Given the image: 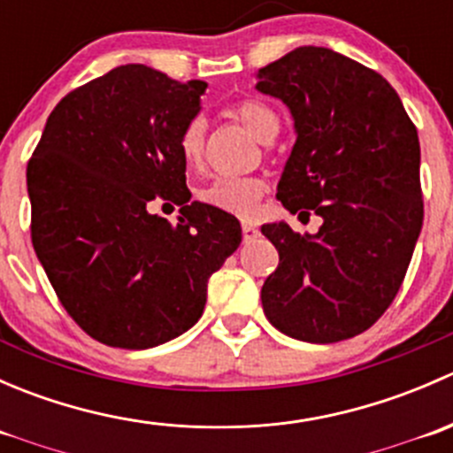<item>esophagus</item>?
I'll return each mask as SVG.
<instances>
[{"mask_svg":"<svg viewBox=\"0 0 453 453\" xmlns=\"http://www.w3.org/2000/svg\"><path fill=\"white\" fill-rule=\"evenodd\" d=\"M258 236H260V230L254 226V223H243V239L245 241H254V239H258Z\"/></svg>","mask_w":453,"mask_h":453,"instance_id":"34e87169","label":"esophagus"}]
</instances>
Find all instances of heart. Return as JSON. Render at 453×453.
<instances>
[{"label": "heart", "instance_id": "heart-1", "mask_svg": "<svg viewBox=\"0 0 453 453\" xmlns=\"http://www.w3.org/2000/svg\"><path fill=\"white\" fill-rule=\"evenodd\" d=\"M236 120L254 135L256 140L269 142L278 134V116L269 104L260 100H241L232 107ZM181 157L188 166L197 168L203 162L205 153V120L203 118H193L184 127L180 135ZM265 181L260 177H219L212 184L205 186L199 193V199L212 208L223 210V212L239 214V217H250L254 214L256 203L263 197Z\"/></svg>", "mask_w": 453, "mask_h": 453}]
</instances>
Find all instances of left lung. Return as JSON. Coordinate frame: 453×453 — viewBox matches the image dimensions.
I'll return each instance as SVG.
<instances>
[{"label":"left lung","instance_id":"1","mask_svg":"<svg viewBox=\"0 0 453 453\" xmlns=\"http://www.w3.org/2000/svg\"><path fill=\"white\" fill-rule=\"evenodd\" d=\"M256 81L294 118L276 197L291 214L322 217L315 234L287 221L260 227L280 256L263 311L296 340H349L390 307L421 234L417 127L381 74L328 48H296Z\"/></svg>","mask_w":453,"mask_h":453}]
</instances>
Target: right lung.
<instances>
[{
  "label": "right lung",
  "instance_id": "right-lung-1",
  "mask_svg": "<svg viewBox=\"0 0 453 453\" xmlns=\"http://www.w3.org/2000/svg\"><path fill=\"white\" fill-rule=\"evenodd\" d=\"M203 81L129 63L70 91L28 162L32 245L74 322L116 349H153L195 326L208 278L241 245L236 217L190 201L180 150ZM181 204L178 226L149 200Z\"/></svg>",
  "mask_w": 453,
  "mask_h": 453
}]
</instances>
